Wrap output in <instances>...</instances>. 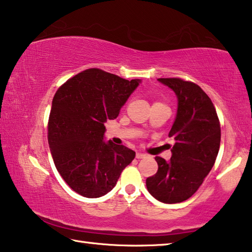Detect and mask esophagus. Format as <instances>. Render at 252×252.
<instances>
[{
  "label": "esophagus",
  "mask_w": 252,
  "mask_h": 252,
  "mask_svg": "<svg viewBox=\"0 0 252 252\" xmlns=\"http://www.w3.org/2000/svg\"><path fill=\"white\" fill-rule=\"evenodd\" d=\"M147 156L146 155H144V153H136V156H135V158H136V159H143V158H146Z\"/></svg>",
  "instance_id": "1"
}]
</instances>
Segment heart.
Instances as JSON below:
<instances>
[{"mask_svg":"<svg viewBox=\"0 0 252 252\" xmlns=\"http://www.w3.org/2000/svg\"><path fill=\"white\" fill-rule=\"evenodd\" d=\"M156 103H160V102H156Z\"/></svg>","mask_w":252,"mask_h":252,"instance_id":"1","label":"heart"}]
</instances>
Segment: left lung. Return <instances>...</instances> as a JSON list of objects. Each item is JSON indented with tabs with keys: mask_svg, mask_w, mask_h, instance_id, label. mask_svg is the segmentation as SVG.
Segmentation results:
<instances>
[{
	"mask_svg": "<svg viewBox=\"0 0 252 252\" xmlns=\"http://www.w3.org/2000/svg\"><path fill=\"white\" fill-rule=\"evenodd\" d=\"M178 96V112L169 136L176 143L169 161L156 157L158 171L147 179L148 191L164 203L189 199L210 172L218 156L220 121L215 105L198 84L180 78H160Z\"/></svg>",
	"mask_w": 252,
	"mask_h": 252,
	"instance_id": "8db88e82",
	"label": "left lung"
}]
</instances>
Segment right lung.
<instances>
[{"label": "right lung", "mask_w": 252, "mask_h": 252, "mask_svg": "<svg viewBox=\"0 0 252 252\" xmlns=\"http://www.w3.org/2000/svg\"><path fill=\"white\" fill-rule=\"evenodd\" d=\"M139 82L92 67L58 89L48 122L49 146L59 173L76 193L106 194L134 159L133 150L104 142L103 134L104 123L119 116Z\"/></svg>", "instance_id": "obj_1"}]
</instances>
